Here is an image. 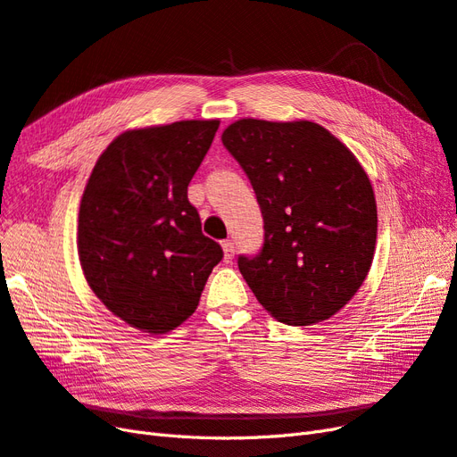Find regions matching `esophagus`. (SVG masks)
<instances>
[{"label": "esophagus", "mask_w": 457, "mask_h": 457, "mask_svg": "<svg viewBox=\"0 0 457 457\" xmlns=\"http://www.w3.org/2000/svg\"><path fill=\"white\" fill-rule=\"evenodd\" d=\"M221 249H224V256H226V260H231V258H233V254H236V243L229 241V239L221 241Z\"/></svg>", "instance_id": "34e87169"}]
</instances>
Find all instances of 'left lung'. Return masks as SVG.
Returning a JSON list of instances; mask_svg holds the SVG:
<instances>
[{
    "instance_id": "8db88e82",
    "label": "left lung",
    "mask_w": 457,
    "mask_h": 457,
    "mask_svg": "<svg viewBox=\"0 0 457 457\" xmlns=\"http://www.w3.org/2000/svg\"><path fill=\"white\" fill-rule=\"evenodd\" d=\"M221 143L245 170L264 216V243L237 264L258 303L287 325L337 314L366 279L377 206L363 168L308 120L243 119Z\"/></svg>"
}]
</instances>
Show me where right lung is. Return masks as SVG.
Returning <instances> with one entry per match:
<instances>
[{"instance_id": "obj_1", "label": "right lung", "mask_w": 457, "mask_h": 457, "mask_svg": "<svg viewBox=\"0 0 457 457\" xmlns=\"http://www.w3.org/2000/svg\"><path fill=\"white\" fill-rule=\"evenodd\" d=\"M218 120H181L116 137L91 172L78 216L84 276L114 316L166 333L199 304L221 246L201 231L187 186Z\"/></svg>"}]
</instances>
